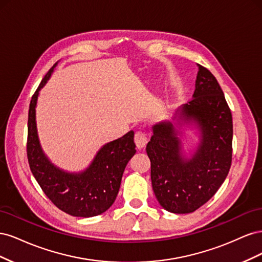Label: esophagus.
Segmentation results:
<instances>
[{"label": "esophagus", "mask_w": 262, "mask_h": 262, "mask_svg": "<svg viewBox=\"0 0 262 262\" xmlns=\"http://www.w3.org/2000/svg\"><path fill=\"white\" fill-rule=\"evenodd\" d=\"M134 142H136L138 148H143L147 143V134L145 131H138L134 136Z\"/></svg>", "instance_id": "1"}]
</instances>
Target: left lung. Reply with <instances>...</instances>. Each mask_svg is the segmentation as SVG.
Masks as SVG:
<instances>
[{
	"instance_id": "1",
	"label": "left lung",
	"mask_w": 262,
	"mask_h": 262,
	"mask_svg": "<svg viewBox=\"0 0 262 262\" xmlns=\"http://www.w3.org/2000/svg\"><path fill=\"white\" fill-rule=\"evenodd\" d=\"M192 99L177 112L178 121L194 122L201 132L191 158L182 155L172 122L153 126L146 145L157 201L171 213L194 212L216 193L232 164L233 119L216 78L200 64Z\"/></svg>"
}]
</instances>
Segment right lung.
Listing matches in <instances>:
<instances>
[{"label":"right lung","mask_w":262,"mask_h":262,"mask_svg":"<svg viewBox=\"0 0 262 262\" xmlns=\"http://www.w3.org/2000/svg\"><path fill=\"white\" fill-rule=\"evenodd\" d=\"M48 71L33 95L28 112L27 157L31 172L45 194L70 215L92 217L107 211L115 202L126 164L136 154L134 132L105 144L86 170L67 172L48 160L39 143L36 125L37 98L54 67Z\"/></svg>","instance_id":"1"}]
</instances>
